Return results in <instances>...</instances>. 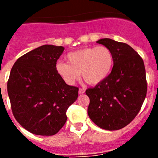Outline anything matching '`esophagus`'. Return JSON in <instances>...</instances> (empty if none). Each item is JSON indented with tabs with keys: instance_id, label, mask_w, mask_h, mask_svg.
<instances>
[{
	"instance_id": "34e87169",
	"label": "esophagus",
	"mask_w": 158,
	"mask_h": 158,
	"mask_svg": "<svg viewBox=\"0 0 158 158\" xmlns=\"http://www.w3.org/2000/svg\"><path fill=\"white\" fill-rule=\"evenodd\" d=\"M78 93H79V94H83V93H85V90L82 89H79V91H78Z\"/></svg>"
}]
</instances>
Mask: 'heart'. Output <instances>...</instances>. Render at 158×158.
<instances>
[{
    "mask_svg": "<svg viewBox=\"0 0 158 158\" xmlns=\"http://www.w3.org/2000/svg\"><path fill=\"white\" fill-rule=\"evenodd\" d=\"M66 60L68 63L57 62L55 70L69 85H74L81 73L86 83L97 85L107 77L114 64L112 52L105 46L73 51L67 54Z\"/></svg>",
    "mask_w": 158,
    "mask_h": 158,
    "instance_id": "1",
    "label": "heart"
}]
</instances>
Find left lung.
Instances as JSON below:
<instances>
[{
  "label": "left lung",
  "mask_w": 158,
  "mask_h": 158,
  "mask_svg": "<svg viewBox=\"0 0 158 158\" xmlns=\"http://www.w3.org/2000/svg\"><path fill=\"white\" fill-rule=\"evenodd\" d=\"M96 43L111 50L114 65L105 80L85 91L90 100L88 114L99 127L116 131L136 117L146 98L147 82L144 62L127 43L107 38Z\"/></svg>",
  "instance_id": "obj_1"
}]
</instances>
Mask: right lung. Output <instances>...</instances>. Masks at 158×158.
Wrapping results in <instances>:
<instances>
[{"mask_svg":"<svg viewBox=\"0 0 158 158\" xmlns=\"http://www.w3.org/2000/svg\"><path fill=\"white\" fill-rule=\"evenodd\" d=\"M63 47L43 45L18 58L7 89L12 114L24 129L43 136L57 134L67 120L66 111L78 96L55 70Z\"/></svg>","mask_w":158,"mask_h":158,"instance_id":"obj_1","label":"right lung"}]
</instances>
